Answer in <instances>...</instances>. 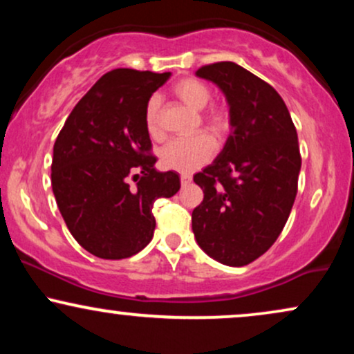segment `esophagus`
Segmentation results:
<instances>
[{
    "instance_id": "esophagus-1",
    "label": "esophagus",
    "mask_w": 354,
    "mask_h": 354,
    "mask_svg": "<svg viewBox=\"0 0 354 354\" xmlns=\"http://www.w3.org/2000/svg\"><path fill=\"white\" fill-rule=\"evenodd\" d=\"M188 183H191V176L189 174H181V185L186 186Z\"/></svg>"
}]
</instances>
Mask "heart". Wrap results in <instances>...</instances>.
Returning a JSON list of instances; mask_svg holds the SVG:
<instances>
[{"label": "heart", "mask_w": 354, "mask_h": 354, "mask_svg": "<svg viewBox=\"0 0 354 354\" xmlns=\"http://www.w3.org/2000/svg\"><path fill=\"white\" fill-rule=\"evenodd\" d=\"M174 95L180 98L186 106L194 111H201L211 101V89L200 80L185 78L178 81L173 86ZM160 98L151 96L145 108V128L146 133L153 140H163L165 131L161 126L160 116ZM201 123L208 129L214 140H223L230 131V113L225 106H213L200 116ZM214 143L208 135H194L183 140H173L163 146L160 151L161 165L165 168L180 173H191L213 156Z\"/></svg>", "instance_id": "heart-1"}]
</instances>
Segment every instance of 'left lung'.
<instances>
[{"label": "left lung", "instance_id": "left-lung-1", "mask_svg": "<svg viewBox=\"0 0 354 354\" xmlns=\"http://www.w3.org/2000/svg\"><path fill=\"white\" fill-rule=\"evenodd\" d=\"M230 106V136L194 174L205 198L191 214L196 243L226 266H245L278 239L298 193V135L278 91L231 61L201 66Z\"/></svg>", "mask_w": 354, "mask_h": 354}]
</instances>
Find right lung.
<instances>
[{"instance_id": "1", "label": "right lung", "mask_w": 354, "mask_h": 354, "mask_svg": "<svg viewBox=\"0 0 354 354\" xmlns=\"http://www.w3.org/2000/svg\"><path fill=\"white\" fill-rule=\"evenodd\" d=\"M169 76L129 68L106 73L73 108L55 141L56 205L73 238L98 258L140 253L156 226L154 201L181 186L176 171L154 168L145 128L146 103Z\"/></svg>"}]
</instances>
